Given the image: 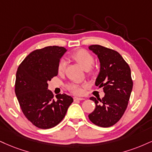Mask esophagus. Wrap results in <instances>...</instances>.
Returning <instances> with one entry per match:
<instances>
[{
    "mask_svg": "<svg viewBox=\"0 0 152 152\" xmlns=\"http://www.w3.org/2000/svg\"><path fill=\"white\" fill-rule=\"evenodd\" d=\"M85 100V98H78V97H74V101H78V100Z\"/></svg>",
    "mask_w": 152,
    "mask_h": 152,
    "instance_id": "34e87169",
    "label": "esophagus"
}]
</instances>
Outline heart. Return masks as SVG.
Returning <instances> with one entry per match:
<instances>
[{
    "label": "heart",
    "mask_w": 152,
    "mask_h": 152,
    "mask_svg": "<svg viewBox=\"0 0 152 152\" xmlns=\"http://www.w3.org/2000/svg\"><path fill=\"white\" fill-rule=\"evenodd\" d=\"M71 57L76 61L78 64L82 66V68L86 70L89 74L94 72L92 66L94 63V57L90 52L85 49H80L76 51L71 54ZM66 61L64 58H61L58 62V74H62L64 72L66 69ZM86 84H81L76 83H71L67 86V89L74 94L80 95L83 93L82 87L85 86Z\"/></svg>",
    "instance_id": "obj_1"
}]
</instances>
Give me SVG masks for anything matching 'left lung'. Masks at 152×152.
<instances>
[{"mask_svg": "<svg viewBox=\"0 0 152 152\" xmlns=\"http://www.w3.org/2000/svg\"><path fill=\"white\" fill-rule=\"evenodd\" d=\"M98 56L100 63L96 86L103 87L102 99L91 97L96 108L88 118L96 125L109 127L117 123L127 109L132 90L133 81L128 64L116 51L94 45L88 47Z\"/></svg>", "mask_w": 152, "mask_h": 152, "instance_id": "1", "label": "left lung"}]
</instances>
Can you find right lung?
I'll return each instance as SVG.
<instances>
[{
    "mask_svg": "<svg viewBox=\"0 0 152 152\" xmlns=\"http://www.w3.org/2000/svg\"><path fill=\"white\" fill-rule=\"evenodd\" d=\"M64 47L49 46L36 49L22 61L16 73L15 92L27 120L40 129L55 127L63 120L72 97L58 94L54 100L47 82L58 74Z\"/></svg>",
    "mask_w": 152,
    "mask_h": 152,
    "instance_id": "1",
    "label": "right lung"
}]
</instances>
